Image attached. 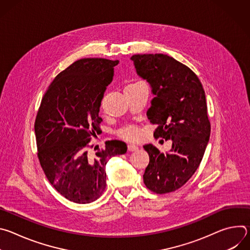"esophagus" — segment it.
<instances>
[{
    "instance_id": "34e87169",
    "label": "esophagus",
    "mask_w": 250,
    "mask_h": 250,
    "mask_svg": "<svg viewBox=\"0 0 250 250\" xmlns=\"http://www.w3.org/2000/svg\"><path fill=\"white\" fill-rule=\"evenodd\" d=\"M127 149L128 151H136L138 149V146H136L135 145H128Z\"/></svg>"
}]
</instances>
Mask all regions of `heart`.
Masks as SVG:
<instances>
[{
  "mask_svg": "<svg viewBox=\"0 0 250 250\" xmlns=\"http://www.w3.org/2000/svg\"><path fill=\"white\" fill-rule=\"evenodd\" d=\"M141 83L137 82V83H133V84H130L128 85L127 87H131V86H136V85H140ZM120 135L125 138V139H127V140H132V139H135L137 136H138V130L136 127L134 126H128V127H125L124 129L121 130L120 132Z\"/></svg>",
  "mask_w": 250,
  "mask_h": 250,
  "instance_id": "b5f03b06",
  "label": "heart"
}]
</instances>
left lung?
I'll use <instances>...</instances> for the list:
<instances>
[{
  "label": "left lung",
  "instance_id": "left-lung-1",
  "mask_svg": "<svg viewBox=\"0 0 250 250\" xmlns=\"http://www.w3.org/2000/svg\"><path fill=\"white\" fill-rule=\"evenodd\" d=\"M130 59L154 95L146 113L157 125L153 135L172 140L167 153L144 146L149 155L144 182L154 193L173 192L193 176L208 146L210 125L205 91L189 67L166 54H136Z\"/></svg>",
  "mask_w": 250,
  "mask_h": 250
}]
</instances>
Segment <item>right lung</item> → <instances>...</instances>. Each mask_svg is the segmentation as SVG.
<instances>
[{"label": "right lung", "mask_w": 250, "mask_h": 250, "mask_svg": "<svg viewBox=\"0 0 250 250\" xmlns=\"http://www.w3.org/2000/svg\"><path fill=\"white\" fill-rule=\"evenodd\" d=\"M119 60L83 58L60 72L46 90L34 124L38 156L50 184L77 204L96 201L105 189V164L126 152L120 140L89 152L100 132L101 102ZM95 149V148H94Z\"/></svg>", "instance_id": "right-lung-1"}]
</instances>
